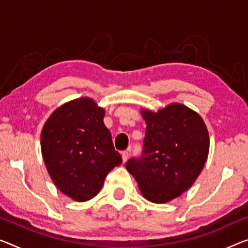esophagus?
Segmentation results:
<instances>
[{"label": "esophagus", "instance_id": "34e87169", "mask_svg": "<svg viewBox=\"0 0 248 248\" xmlns=\"http://www.w3.org/2000/svg\"><path fill=\"white\" fill-rule=\"evenodd\" d=\"M121 157H123V161L124 162H125L128 160V157H129V153L127 150H124V151H123V153H121Z\"/></svg>", "mask_w": 248, "mask_h": 248}]
</instances>
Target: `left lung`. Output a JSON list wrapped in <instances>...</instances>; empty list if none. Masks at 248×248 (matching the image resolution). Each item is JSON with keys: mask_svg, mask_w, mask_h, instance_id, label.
<instances>
[{"mask_svg": "<svg viewBox=\"0 0 248 248\" xmlns=\"http://www.w3.org/2000/svg\"><path fill=\"white\" fill-rule=\"evenodd\" d=\"M147 127L142 154L125 164L143 197L167 202L186 191L204 168L209 136L198 113L180 103L158 112L142 110Z\"/></svg>", "mask_w": 248, "mask_h": 248, "instance_id": "obj_1", "label": "left lung"}]
</instances>
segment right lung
<instances>
[{"mask_svg": "<svg viewBox=\"0 0 248 248\" xmlns=\"http://www.w3.org/2000/svg\"><path fill=\"white\" fill-rule=\"evenodd\" d=\"M103 116L92 99L80 98L55 110L42 129V156L51 179L77 202L93 198L123 162Z\"/></svg>", "mask_w": 248, "mask_h": 248, "instance_id": "1", "label": "right lung"}]
</instances>
